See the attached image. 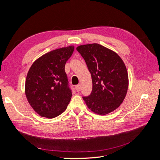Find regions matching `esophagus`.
I'll list each match as a JSON object with an SVG mask.
<instances>
[{
    "label": "esophagus",
    "instance_id": "34e87169",
    "mask_svg": "<svg viewBox=\"0 0 160 160\" xmlns=\"http://www.w3.org/2000/svg\"><path fill=\"white\" fill-rule=\"evenodd\" d=\"M75 89H76V91L77 92H79L81 91V85H77L75 86Z\"/></svg>",
    "mask_w": 160,
    "mask_h": 160
}]
</instances>
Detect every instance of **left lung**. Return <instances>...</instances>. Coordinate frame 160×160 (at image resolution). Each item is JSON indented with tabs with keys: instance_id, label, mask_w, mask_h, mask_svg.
<instances>
[{
	"instance_id": "left-lung-1",
	"label": "left lung",
	"mask_w": 160,
	"mask_h": 160,
	"mask_svg": "<svg viewBox=\"0 0 160 160\" xmlns=\"http://www.w3.org/2000/svg\"><path fill=\"white\" fill-rule=\"evenodd\" d=\"M77 50L86 62L93 83L91 94L83 96V100L94 113H109L122 103L127 94L126 67L117 53L97 43L80 45Z\"/></svg>"
}]
</instances>
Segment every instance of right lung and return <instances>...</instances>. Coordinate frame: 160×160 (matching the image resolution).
Masks as SVG:
<instances>
[{
  "mask_svg": "<svg viewBox=\"0 0 160 160\" xmlns=\"http://www.w3.org/2000/svg\"><path fill=\"white\" fill-rule=\"evenodd\" d=\"M73 46L60 48L38 58L31 67L25 82L28 103L42 117L54 118L66 109L72 91L65 66Z\"/></svg>",
  "mask_w": 160,
  "mask_h": 160,
  "instance_id": "add662e5",
  "label": "right lung"
}]
</instances>
